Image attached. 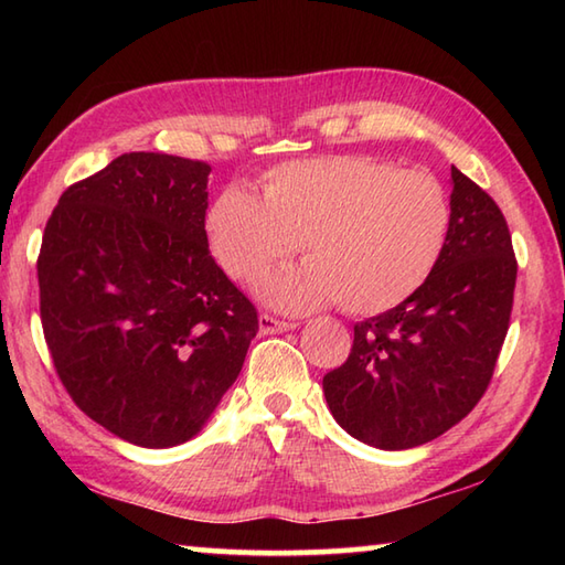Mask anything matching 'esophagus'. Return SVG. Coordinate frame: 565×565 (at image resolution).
<instances>
[{
	"mask_svg": "<svg viewBox=\"0 0 565 565\" xmlns=\"http://www.w3.org/2000/svg\"><path fill=\"white\" fill-rule=\"evenodd\" d=\"M296 322L291 320H279V318H271V316H259V330L264 334H276V332H286V330H294Z\"/></svg>",
	"mask_w": 565,
	"mask_h": 565,
	"instance_id": "obj_1",
	"label": "esophagus"
}]
</instances>
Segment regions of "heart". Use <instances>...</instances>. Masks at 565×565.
Wrapping results in <instances>:
<instances>
[{
	"instance_id": "obj_1",
	"label": "heart",
	"mask_w": 565,
	"mask_h": 565,
	"mask_svg": "<svg viewBox=\"0 0 565 565\" xmlns=\"http://www.w3.org/2000/svg\"><path fill=\"white\" fill-rule=\"evenodd\" d=\"M449 227L451 203L435 177L362 154L274 167L262 199L225 186L203 218L211 255L239 284L257 281L301 245L303 267L259 286L264 301L286 313L334 298L356 316L395 308L435 271Z\"/></svg>"
}]
</instances>
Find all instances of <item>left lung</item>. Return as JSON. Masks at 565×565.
I'll use <instances>...</instances> for the list:
<instances>
[{
  "mask_svg": "<svg viewBox=\"0 0 565 565\" xmlns=\"http://www.w3.org/2000/svg\"><path fill=\"white\" fill-rule=\"evenodd\" d=\"M451 227L429 279L354 326L347 362L322 379L332 417L369 447L437 439L473 411L505 342L518 262L505 215L451 167Z\"/></svg>",
  "mask_w": 565,
  "mask_h": 565,
  "instance_id": "obj_1",
  "label": "left lung"
}]
</instances>
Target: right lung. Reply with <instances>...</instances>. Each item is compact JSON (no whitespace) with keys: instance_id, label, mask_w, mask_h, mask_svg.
Wrapping results in <instances>:
<instances>
[{"instance_id":"right-lung-1","label":"right lung","mask_w":565,"mask_h":565,"mask_svg":"<svg viewBox=\"0 0 565 565\" xmlns=\"http://www.w3.org/2000/svg\"><path fill=\"white\" fill-rule=\"evenodd\" d=\"M206 162L128 152L45 225L41 322L63 386L136 447L196 437L243 369L257 310L209 252Z\"/></svg>"}]
</instances>
